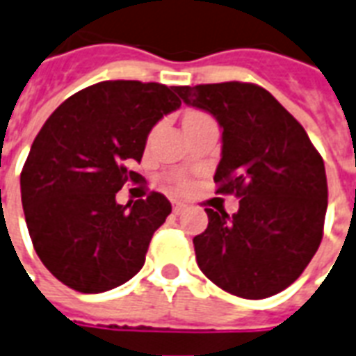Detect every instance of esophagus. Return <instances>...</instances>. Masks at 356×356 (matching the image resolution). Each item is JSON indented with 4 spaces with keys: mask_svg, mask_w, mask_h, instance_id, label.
I'll return each mask as SVG.
<instances>
[{
    "mask_svg": "<svg viewBox=\"0 0 356 356\" xmlns=\"http://www.w3.org/2000/svg\"><path fill=\"white\" fill-rule=\"evenodd\" d=\"M172 210H175V213L184 212V210H186V204H184V202H178V200H175V202H172Z\"/></svg>",
    "mask_w": 356,
    "mask_h": 356,
    "instance_id": "obj_1",
    "label": "esophagus"
}]
</instances>
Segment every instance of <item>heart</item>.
<instances>
[{
  "label": "heart",
  "instance_id": "1",
  "mask_svg": "<svg viewBox=\"0 0 356 356\" xmlns=\"http://www.w3.org/2000/svg\"><path fill=\"white\" fill-rule=\"evenodd\" d=\"M191 114H197V112H191ZM191 114H188V116H191Z\"/></svg>",
  "mask_w": 356,
  "mask_h": 356
}]
</instances>
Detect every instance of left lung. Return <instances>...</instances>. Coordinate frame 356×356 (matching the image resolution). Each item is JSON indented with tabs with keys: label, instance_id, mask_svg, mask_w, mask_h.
I'll use <instances>...</instances> for the list:
<instances>
[{
	"label": "left lung",
	"instance_id": "left-lung-1",
	"mask_svg": "<svg viewBox=\"0 0 356 356\" xmlns=\"http://www.w3.org/2000/svg\"><path fill=\"white\" fill-rule=\"evenodd\" d=\"M189 106L221 127L219 193H236L238 212L208 213L193 238L202 274L231 295L259 300L287 289L323 238L327 175L308 133L264 88L245 82L180 86Z\"/></svg>",
	"mask_w": 356,
	"mask_h": 356
}]
</instances>
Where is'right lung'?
<instances>
[{
	"label": "right lung",
	"mask_w": 356,
	"mask_h": 356,
	"mask_svg": "<svg viewBox=\"0 0 356 356\" xmlns=\"http://www.w3.org/2000/svg\"><path fill=\"white\" fill-rule=\"evenodd\" d=\"M181 101L176 86L105 80L63 101L35 137L20 175L22 207L37 255L79 293H105L143 268L154 232L172 207L152 193L118 204L138 175L152 127Z\"/></svg>",
	"instance_id": "1"
}]
</instances>
